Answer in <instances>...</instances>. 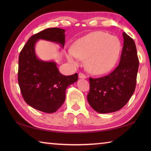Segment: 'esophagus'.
I'll return each mask as SVG.
<instances>
[{
	"label": "esophagus",
	"mask_w": 151,
	"mask_h": 151,
	"mask_svg": "<svg viewBox=\"0 0 151 151\" xmlns=\"http://www.w3.org/2000/svg\"><path fill=\"white\" fill-rule=\"evenodd\" d=\"M78 77H79V78H81V79H85V78H86V75H84V74L82 73H80L78 74Z\"/></svg>",
	"instance_id": "esophagus-1"
}]
</instances>
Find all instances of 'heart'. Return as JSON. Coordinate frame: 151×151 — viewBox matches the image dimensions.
Masks as SVG:
<instances>
[{
  "label": "heart",
  "mask_w": 151,
  "mask_h": 151,
  "mask_svg": "<svg viewBox=\"0 0 151 151\" xmlns=\"http://www.w3.org/2000/svg\"><path fill=\"white\" fill-rule=\"evenodd\" d=\"M121 52V43L116 37L108 32L95 31L76 40L72 49L67 50L66 58L73 65H79V60H85L89 73L104 75L115 67Z\"/></svg>",
  "instance_id": "b5f03b06"
}]
</instances>
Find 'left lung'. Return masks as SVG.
Masks as SVG:
<instances>
[{
  "mask_svg": "<svg viewBox=\"0 0 151 151\" xmlns=\"http://www.w3.org/2000/svg\"><path fill=\"white\" fill-rule=\"evenodd\" d=\"M123 47L121 60L109 75L89 78V104L99 113H110L121 109L131 99L136 87L139 58L133 39L122 33Z\"/></svg>",
  "mask_w": 151,
  "mask_h": 151,
  "instance_id": "left-lung-1",
  "label": "left lung"
}]
</instances>
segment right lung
Returning <instances> with one entry per match:
<instances>
[{
    "mask_svg": "<svg viewBox=\"0 0 151 151\" xmlns=\"http://www.w3.org/2000/svg\"><path fill=\"white\" fill-rule=\"evenodd\" d=\"M65 30L47 29L32 36L24 46L19 58L18 81L25 102L40 111L52 113L63 105L66 90L78 80V75L61 74L55 61L39 59L35 45L39 40L52 42L64 48Z\"/></svg>",
    "mask_w": 151,
    "mask_h": 151,
    "instance_id": "obj_1",
    "label": "right lung"
}]
</instances>
